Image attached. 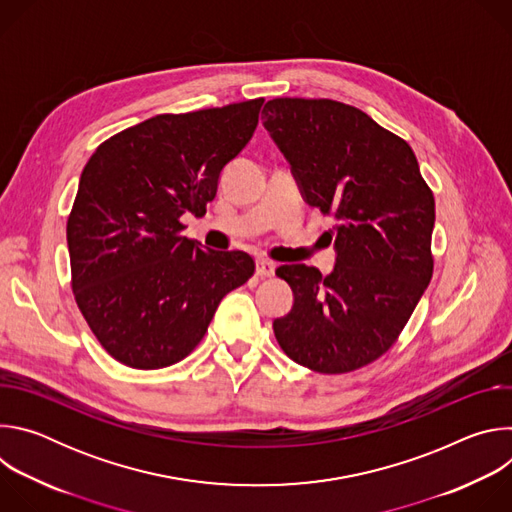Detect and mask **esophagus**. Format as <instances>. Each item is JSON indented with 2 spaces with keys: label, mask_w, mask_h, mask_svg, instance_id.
Listing matches in <instances>:
<instances>
[{
  "label": "esophagus",
  "mask_w": 512,
  "mask_h": 512,
  "mask_svg": "<svg viewBox=\"0 0 512 512\" xmlns=\"http://www.w3.org/2000/svg\"><path fill=\"white\" fill-rule=\"evenodd\" d=\"M255 271L259 277H271L275 273V263L267 259H257L255 261Z\"/></svg>",
  "instance_id": "esophagus-1"
}]
</instances>
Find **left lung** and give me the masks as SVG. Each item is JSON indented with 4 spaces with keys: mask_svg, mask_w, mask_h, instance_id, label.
I'll return each mask as SVG.
<instances>
[{
    "mask_svg": "<svg viewBox=\"0 0 512 512\" xmlns=\"http://www.w3.org/2000/svg\"><path fill=\"white\" fill-rule=\"evenodd\" d=\"M263 113L302 198L336 218L330 275L277 267L294 306L273 320L275 338L302 367L356 371L391 348L431 281L433 194L409 143L356 107L273 99Z\"/></svg>",
    "mask_w": 512,
    "mask_h": 512,
    "instance_id": "8db88e82",
    "label": "left lung"
}]
</instances>
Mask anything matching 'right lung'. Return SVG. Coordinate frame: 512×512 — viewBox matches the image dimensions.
Segmentation results:
<instances>
[{"label": "right lung", "instance_id": "1", "mask_svg": "<svg viewBox=\"0 0 512 512\" xmlns=\"http://www.w3.org/2000/svg\"><path fill=\"white\" fill-rule=\"evenodd\" d=\"M261 105L156 115L87 162L66 225L72 291L103 348L127 367L154 371L188 356L221 300L253 275L251 255L182 237L180 216L206 212Z\"/></svg>", "mask_w": 512, "mask_h": 512}]
</instances>
